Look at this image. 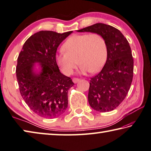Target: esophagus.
Masks as SVG:
<instances>
[{"mask_svg": "<svg viewBox=\"0 0 151 151\" xmlns=\"http://www.w3.org/2000/svg\"><path fill=\"white\" fill-rule=\"evenodd\" d=\"M79 81H80V79L78 78H73V82L75 84L77 83V82H78Z\"/></svg>", "mask_w": 151, "mask_h": 151, "instance_id": "obj_1", "label": "esophagus"}]
</instances>
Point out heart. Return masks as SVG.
<instances>
[{
	"label": "heart",
	"mask_w": 151,
	"mask_h": 151,
	"mask_svg": "<svg viewBox=\"0 0 151 151\" xmlns=\"http://www.w3.org/2000/svg\"><path fill=\"white\" fill-rule=\"evenodd\" d=\"M62 50L64 53L56 55L55 60L67 76L73 73L77 62L81 64L82 73L99 71L104 66L108 54L105 39L98 33L73 35L64 42Z\"/></svg>",
	"instance_id": "obj_1"
}]
</instances>
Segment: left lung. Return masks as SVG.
I'll list each match as a JSON object with an SVG mask.
<instances>
[{"instance_id": "left-lung-1", "label": "left lung", "mask_w": 151, "mask_h": 151, "mask_svg": "<svg viewBox=\"0 0 151 151\" xmlns=\"http://www.w3.org/2000/svg\"><path fill=\"white\" fill-rule=\"evenodd\" d=\"M77 31L98 33L107 42V61L101 72L91 78L88 98L94 110L113 111L125 99L132 82L134 59L128 41L119 29L101 23Z\"/></svg>"}]
</instances>
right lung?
Returning <instances> with one entry per match:
<instances>
[{"label":"right lung","instance_id":"1","mask_svg":"<svg viewBox=\"0 0 151 151\" xmlns=\"http://www.w3.org/2000/svg\"><path fill=\"white\" fill-rule=\"evenodd\" d=\"M72 32H37L26 40L17 58L16 77L21 96L41 117H58L67 108L68 90L75 84L60 72L55 55L59 45ZM35 63H39V72L35 70Z\"/></svg>","mask_w":151,"mask_h":151}]
</instances>
